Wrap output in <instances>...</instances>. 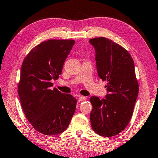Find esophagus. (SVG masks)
I'll return each instance as SVG.
<instances>
[{"label":"esophagus","mask_w":158,"mask_h":158,"mask_svg":"<svg viewBox=\"0 0 158 158\" xmlns=\"http://www.w3.org/2000/svg\"><path fill=\"white\" fill-rule=\"evenodd\" d=\"M86 99V97H85V96H79V98H78V101H79V102H81V101H85V100Z\"/></svg>","instance_id":"1"}]
</instances>
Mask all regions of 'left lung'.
<instances>
[{"label": "left lung", "mask_w": 158, "mask_h": 158, "mask_svg": "<svg viewBox=\"0 0 158 158\" xmlns=\"http://www.w3.org/2000/svg\"><path fill=\"white\" fill-rule=\"evenodd\" d=\"M96 52L98 77L107 81L106 98L92 96L90 114L96 134L111 137L128 125L139 94V84L131 55L123 47L105 37L89 40Z\"/></svg>", "instance_id": "obj_1"}]
</instances>
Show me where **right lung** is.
<instances>
[{
    "mask_svg": "<svg viewBox=\"0 0 158 158\" xmlns=\"http://www.w3.org/2000/svg\"><path fill=\"white\" fill-rule=\"evenodd\" d=\"M74 43L48 40L32 48L22 62L18 84L22 110L32 127L47 136L66 130L76 110L77 100L72 95L50 89Z\"/></svg>",
    "mask_w": 158,
    "mask_h": 158,
    "instance_id": "obj_1",
    "label": "right lung"
}]
</instances>
